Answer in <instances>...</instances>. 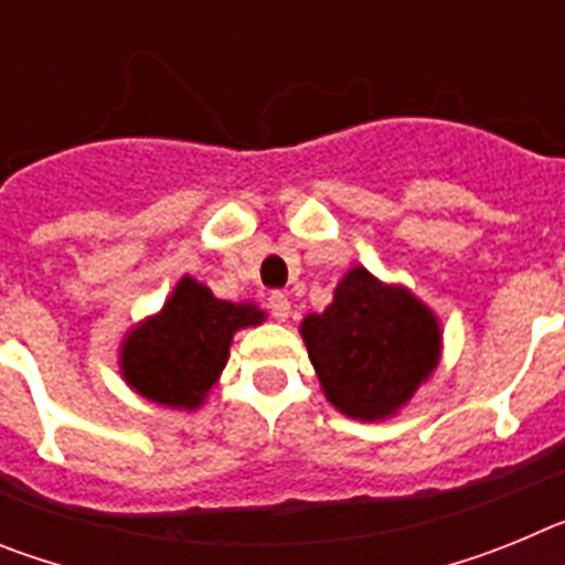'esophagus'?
Returning a JSON list of instances; mask_svg holds the SVG:
<instances>
[{
    "label": "esophagus",
    "instance_id": "1",
    "mask_svg": "<svg viewBox=\"0 0 565 565\" xmlns=\"http://www.w3.org/2000/svg\"><path fill=\"white\" fill-rule=\"evenodd\" d=\"M268 308H271V317L279 319V322H286V319L291 317V299H288V294L274 291L271 297H268Z\"/></svg>",
    "mask_w": 565,
    "mask_h": 565
}]
</instances>
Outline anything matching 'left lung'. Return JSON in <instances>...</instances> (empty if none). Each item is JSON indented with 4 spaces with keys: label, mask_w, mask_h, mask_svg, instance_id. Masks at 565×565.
I'll use <instances>...</instances> for the list:
<instances>
[{
    "label": "left lung",
    "mask_w": 565,
    "mask_h": 565,
    "mask_svg": "<svg viewBox=\"0 0 565 565\" xmlns=\"http://www.w3.org/2000/svg\"><path fill=\"white\" fill-rule=\"evenodd\" d=\"M299 333L328 402L359 422L396 416L441 356L436 313L362 266L344 274L331 306L308 313Z\"/></svg>",
    "instance_id": "8db88e82"
}]
</instances>
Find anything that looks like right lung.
Segmentation results:
<instances>
[{
	"mask_svg": "<svg viewBox=\"0 0 565 565\" xmlns=\"http://www.w3.org/2000/svg\"><path fill=\"white\" fill-rule=\"evenodd\" d=\"M263 319L252 302H226L183 277L161 311L127 333L118 364L129 387L149 402L198 411L226 367L234 333Z\"/></svg>",
	"mask_w": 565,
	"mask_h": 565,
	"instance_id": "right-lung-1",
	"label": "right lung"
}]
</instances>
